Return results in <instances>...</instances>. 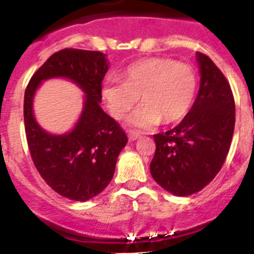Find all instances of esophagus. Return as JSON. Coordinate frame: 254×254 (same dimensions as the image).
I'll use <instances>...</instances> for the list:
<instances>
[{"label":"esophagus","mask_w":254,"mask_h":254,"mask_svg":"<svg viewBox=\"0 0 254 254\" xmlns=\"http://www.w3.org/2000/svg\"><path fill=\"white\" fill-rule=\"evenodd\" d=\"M128 138H129V140H131V141L137 140V138H138V133H137V132L129 131V132H128Z\"/></svg>","instance_id":"34e87169"}]
</instances>
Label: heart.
<instances>
[{
	"label": "heart",
	"instance_id": "heart-1",
	"mask_svg": "<svg viewBox=\"0 0 254 254\" xmlns=\"http://www.w3.org/2000/svg\"><path fill=\"white\" fill-rule=\"evenodd\" d=\"M123 82L111 80L103 85V98L112 116L128 118V125L138 129H150L181 122L194 103L198 77L192 66L169 58L151 57L129 64L122 75Z\"/></svg>",
	"mask_w": 254,
	"mask_h": 254
}]
</instances>
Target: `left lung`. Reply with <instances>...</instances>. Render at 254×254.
I'll use <instances>...</instances> for the list:
<instances>
[{
  "label": "left lung",
  "mask_w": 254,
  "mask_h": 254,
  "mask_svg": "<svg viewBox=\"0 0 254 254\" xmlns=\"http://www.w3.org/2000/svg\"><path fill=\"white\" fill-rule=\"evenodd\" d=\"M201 72L198 95L178 126L154 134L152 178L176 196L203 190L228 156L235 126L233 91L210 57L197 52Z\"/></svg>",
  "instance_id": "1"
}]
</instances>
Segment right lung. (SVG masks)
<instances>
[{"label":"right lung","instance_id":"obj_1","mask_svg":"<svg viewBox=\"0 0 254 254\" xmlns=\"http://www.w3.org/2000/svg\"><path fill=\"white\" fill-rule=\"evenodd\" d=\"M107 71L102 52L64 48L53 53L26 86L24 123L33 163L52 190L73 201L93 198L109 185L117 158L127 143L125 131L99 104ZM51 77L68 78L87 94L80 120L66 135L46 132L32 114L35 90Z\"/></svg>","mask_w":254,"mask_h":254}]
</instances>
